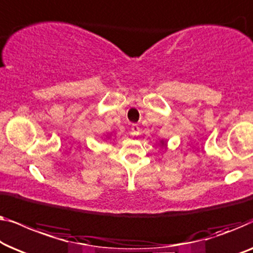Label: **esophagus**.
I'll use <instances>...</instances> for the list:
<instances>
[{"mask_svg": "<svg viewBox=\"0 0 253 253\" xmlns=\"http://www.w3.org/2000/svg\"><path fill=\"white\" fill-rule=\"evenodd\" d=\"M130 130H131V134L133 135H138L140 134V126L137 125V124H133L130 127Z\"/></svg>", "mask_w": 253, "mask_h": 253, "instance_id": "1", "label": "esophagus"}]
</instances>
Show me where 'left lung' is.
I'll list each match as a JSON object with an SVG mask.
<instances>
[{
  "label": "left lung",
  "instance_id": "left-lung-1",
  "mask_svg": "<svg viewBox=\"0 0 253 253\" xmlns=\"http://www.w3.org/2000/svg\"><path fill=\"white\" fill-rule=\"evenodd\" d=\"M162 144L164 145V141H162ZM165 145H166V143H165Z\"/></svg>",
  "mask_w": 253,
  "mask_h": 253
}]
</instances>
